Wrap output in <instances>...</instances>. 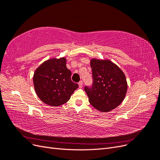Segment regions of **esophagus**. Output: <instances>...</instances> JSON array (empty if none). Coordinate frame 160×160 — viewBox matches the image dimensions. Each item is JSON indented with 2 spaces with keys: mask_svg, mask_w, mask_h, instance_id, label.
Wrapping results in <instances>:
<instances>
[{
  "mask_svg": "<svg viewBox=\"0 0 160 160\" xmlns=\"http://www.w3.org/2000/svg\"><path fill=\"white\" fill-rule=\"evenodd\" d=\"M79 88H82V87H83V81H80L79 83Z\"/></svg>",
  "mask_w": 160,
  "mask_h": 160,
  "instance_id": "1",
  "label": "esophagus"
}]
</instances>
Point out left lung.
Returning a JSON list of instances; mask_svg holds the SVG:
<instances>
[{"label":"left lung","mask_w":160,"mask_h":160,"mask_svg":"<svg viewBox=\"0 0 160 160\" xmlns=\"http://www.w3.org/2000/svg\"><path fill=\"white\" fill-rule=\"evenodd\" d=\"M93 83L85 87L89 101L101 112H109L119 106L128 91L126 77L119 67L109 59H91Z\"/></svg>","instance_id":"left-lung-1"}]
</instances>
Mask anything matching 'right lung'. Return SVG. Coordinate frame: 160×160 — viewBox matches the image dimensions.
<instances>
[{
	"mask_svg": "<svg viewBox=\"0 0 160 160\" xmlns=\"http://www.w3.org/2000/svg\"><path fill=\"white\" fill-rule=\"evenodd\" d=\"M66 58H51L43 62L34 72L33 84L43 103L53 107L67 103L78 88L71 79V72L66 67Z\"/></svg>",
	"mask_w": 160,
	"mask_h": 160,
	"instance_id": "right-lung-1",
	"label": "right lung"
}]
</instances>
